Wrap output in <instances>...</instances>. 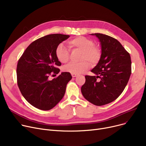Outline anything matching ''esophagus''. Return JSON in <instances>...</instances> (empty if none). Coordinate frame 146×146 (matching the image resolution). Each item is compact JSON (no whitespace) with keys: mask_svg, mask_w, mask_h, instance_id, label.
<instances>
[{"mask_svg":"<svg viewBox=\"0 0 146 146\" xmlns=\"http://www.w3.org/2000/svg\"><path fill=\"white\" fill-rule=\"evenodd\" d=\"M77 74H74V73H72V77L73 78H75V77H76V76H77Z\"/></svg>","mask_w":146,"mask_h":146,"instance_id":"obj_1","label":"esophagus"}]
</instances>
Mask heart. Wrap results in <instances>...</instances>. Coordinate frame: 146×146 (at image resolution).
Masks as SVG:
<instances>
[{"mask_svg":"<svg viewBox=\"0 0 146 146\" xmlns=\"http://www.w3.org/2000/svg\"><path fill=\"white\" fill-rule=\"evenodd\" d=\"M69 47L73 50L82 51L80 62H71L64 67L66 72L79 74L89 69L91 63L92 65L96 64L101 57V52L95 46V43L91 40L82 36H76L68 42ZM56 56L61 63L67 62L70 56L68 49L63 44H58L56 48Z\"/></svg>","mask_w":146,"mask_h":146,"instance_id":"heart-1","label":"heart"}]
</instances>
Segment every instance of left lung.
Wrapping results in <instances>:
<instances>
[{
  "instance_id": "1",
  "label": "left lung",
  "mask_w": 146,
  "mask_h": 146,
  "mask_svg": "<svg viewBox=\"0 0 146 146\" xmlns=\"http://www.w3.org/2000/svg\"><path fill=\"white\" fill-rule=\"evenodd\" d=\"M91 35L98 38L101 57L91 70L95 75L85 76L81 92L87 101L102 106L115 100L124 90L131 73V61L129 54L117 40L100 33Z\"/></svg>"
}]
</instances>
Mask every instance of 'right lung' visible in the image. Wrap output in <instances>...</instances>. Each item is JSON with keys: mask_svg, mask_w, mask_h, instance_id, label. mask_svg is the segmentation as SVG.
I'll use <instances>...</instances> for the list:
<instances>
[{"mask_svg": "<svg viewBox=\"0 0 146 146\" xmlns=\"http://www.w3.org/2000/svg\"><path fill=\"white\" fill-rule=\"evenodd\" d=\"M70 37L60 34L42 36L31 44L17 64V83L26 100L44 111L53 108L63 98L72 76L62 72L50 80V74H58L61 65L56 56L57 46Z\"/></svg>", "mask_w": 146, "mask_h": 146, "instance_id": "1", "label": "right lung"}]
</instances>
